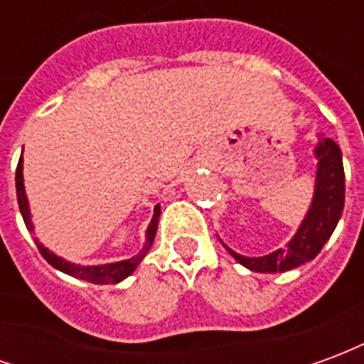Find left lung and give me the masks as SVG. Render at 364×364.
I'll list each match as a JSON object with an SVG mask.
<instances>
[{
  "label": "left lung",
  "mask_w": 364,
  "mask_h": 364,
  "mask_svg": "<svg viewBox=\"0 0 364 364\" xmlns=\"http://www.w3.org/2000/svg\"><path fill=\"white\" fill-rule=\"evenodd\" d=\"M314 151L318 158V173L312 206L287 247L263 257H244L228 247L232 257L250 271L282 273L308 263L321 252L323 244L333 234L345 205V171L341 150L331 138H323Z\"/></svg>",
  "instance_id": "8db88e82"
}]
</instances>
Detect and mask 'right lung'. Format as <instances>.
I'll return each instance as SVG.
<instances>
[{"label":"right lung","mask_w":364,"mask_h":364,"mask_svg":"<svg viewBox=\"0 0 364 364\" xmlns=\"http://www.w3.org/2000/svg\"><path fill=\"white\" fill-rule=\"evenodd\" d=\"M15 185H17V200H19V208L21 214H23V220H25V226H27L28 232H33V222H31V213H28V200L27 195H25V185H23V158L19 159V164H17V171H15ZM159 205L154 208V218H151L150 226H148V232H146V245H144V250L134 257H130V259L119 261V263H107V265H87V267H83V265H74V263H70V261L62 259L58 255H54L52 252H48L43 244H38L36 242V247H38V252L43 255L44 259L50 263L52 267H56L58 271L66 274H72L75 279H82V281L93 282V284H117L122 279H127L128 274L134 273V269L140 265V261L146 257V253L154 244V237H156V230H158V222H159Z\"/></svg>","instance_id":"right-lung-1"}]
</instances>
